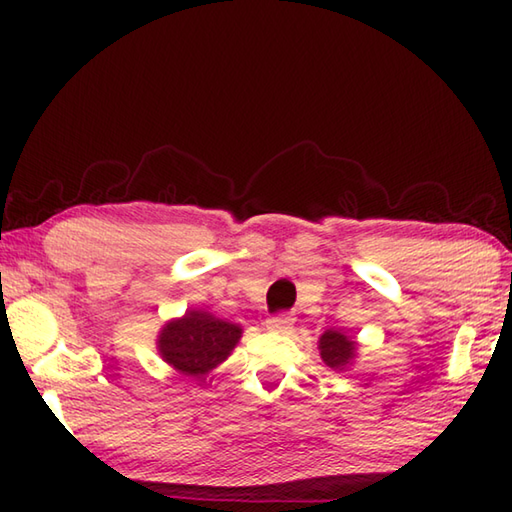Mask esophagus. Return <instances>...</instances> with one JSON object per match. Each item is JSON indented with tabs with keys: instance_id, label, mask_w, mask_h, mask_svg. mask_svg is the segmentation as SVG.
I'll return each mask as SVG.
<instances>
[{
	"instance_id": "esophagus-1",
	"label": "esophagus",
	"mask_w": 512,
	"mask_h": 512,
	"mask_svg": "<svg viewBox=\"0 0 512 512\" xmlns=\"http://www.w3.org/2000/svg\"><path fill=\"white\" fill-rule=\"evenodd\" d=\"M292 325H295V317H292L290 312H279V314H275V317H270L266 321V328L270 332H279V334L290 332Z\"/></svg>"
}]
</instances>
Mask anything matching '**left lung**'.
<instances>
[{
    "instance_id": "1",
    "label": "left lung",
    "mask_w": 512,
    "mask_h": 512,
    "mask_svg": "<svg viewBox=\"0 0 512 512\" xmlns=\"http://www.w3.org/2000/svg\"><path fill=\"white\" fill-rule=\"evenodd\" d=\"M354 347H356V343L352 339H347L345 334L336 332V330H328L319 341L321 358L325 361V365L332 369H341L350 363L354 356Z\"/></svg>"
}]
</instances>
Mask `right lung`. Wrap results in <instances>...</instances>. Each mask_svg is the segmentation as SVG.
<instances>
[{
  "label": "right lung",
  "instance_id": "add662e5",
  "mask_svg": "<svg viewBox=\"0 0 512 512\" xmlns=\"http://www.w3.org/2000/svg\"><path fill=\"white\" fill-rule=\"evenodd\" d=\"M242 330L235 323L215 319L209 312L191 310L162 330L158 347L167 363L184 374L198 376L231 354Z\"/></svg>",
  "mask_w": 512,
  "mask_h": 512
}]
</instances>
